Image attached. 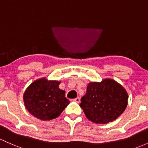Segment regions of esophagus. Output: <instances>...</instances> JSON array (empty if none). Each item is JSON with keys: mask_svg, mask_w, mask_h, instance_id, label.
Segmentation results:
<instances>
[{"mask_svg": "<svg viewBox=\"0 0 148 148\" xmlns=\"http://www.w3.org/2000/svg\"><path fill=\"white\" fill-rule=\"evenodd\" d=\"M74 101L77 102V103H79V102H80V98H79V97L76 98L75 99H74Z\"/></svg>", "mask_w": 148, "mask_h": 148, "instance_id": "esophagus-1", "label": "esophagus"}]
</instances>
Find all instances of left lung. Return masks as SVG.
<instances>
[{
  "instance_id": "left-lung-1",
  "label": "left lung",
  "mask_w": 148,
  "mask_h": 148,
  "mask_svg": "<svg viewBox=\"0 0 148 148\" xmlns=\"http://www.w3.org/2000/svg\"><path fill=\"white\" fill-rule=\"evenodd\" d=\"M128 96L124 88L113 79L91 82L81 99L80 107L86 118L95 123L105 124L119 117L127 105Z\"/></svg>"
}]
</instances>
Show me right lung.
Segmentation results:
<instances>
[{
  "mask_svg": "<svg viewBox=\"0 0 148 148\" xmlns=\"http://www.w3.org/2000/svg\"><path fill=\"white\" fill-rule=\"evenodd\" d=\"M60 82L40 79L29 85L23 96L25 106L37 119L49 121L58 117L69 103Z\"/></svg>",
  "mask_w": 148,
  "mask_h": 148,
  "instance_id": "add662e5",
  "label": "right lung"
}]
</instances>
